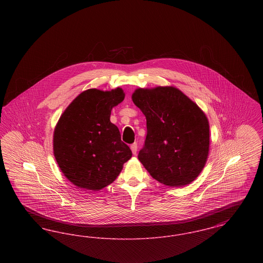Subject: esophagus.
<instances>
[{"label": "esophagus", "mask_w": 263, "mask_h": 263, "mask_svg": "<svg viewBox=\"0 0 263 263\" xmlns=\"http://www.w3.org/2000/svg\"><path fill=\"white\" fill-rule=\"evenodd\" d=\"M131 150H132V153H133V155H136V154H137V143H134V144H132V145H131Z\"/></svg>", "instance_id": "esophagus-1"}]
</instances>
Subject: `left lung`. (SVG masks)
I'll list each match as a JSON object with an SVG mask.
<instances>
[{"label":"left lung","mask_w":263,"mask_h":263,"mask_svg":"<svg viewBox=\"0 0 263 263\" xmlns=\"http://www.w3.org/2000/svg\"><path fill=\"white\" fill-rule=\"evenodd\" d=\"M132 100L147 119L138 159L151 176L171 187L184 186L202 172L209 154L208 119L175 87L137 88Z\"/></svg>","instance_id":"left-lung-1"}]
</instances>
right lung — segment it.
<instances>
[{
	"label": "right lung",
	"instance_id": "obj_1",
	"mask_svg": "<svg viewBox=\"0 0 263 263\" xmlns=\"http://www.w3.org/2000/svg\"><path fill=\"white\" fill-rule=\"evenodd\" d=\"M123 89L89 88L63 112L54 130L53 151L64 175L77 187L100 190L119 175L132 157L110 122L113 106L124 100Z\"/></svg>",
	"mask_w": 263,
	"mask_h": 263
}]
</instances>
